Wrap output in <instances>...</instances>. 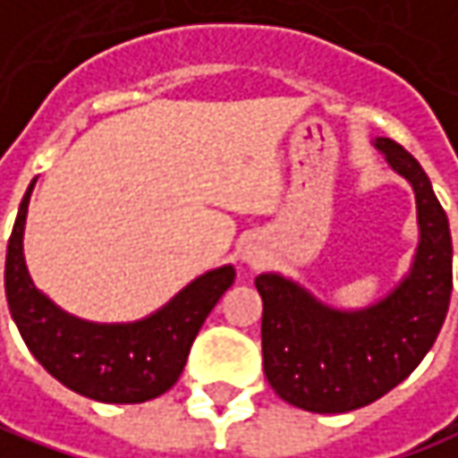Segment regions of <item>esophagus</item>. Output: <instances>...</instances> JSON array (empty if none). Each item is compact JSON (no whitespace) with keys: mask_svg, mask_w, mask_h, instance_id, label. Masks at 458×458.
Here are the masks:
<instances>
[{"mask_svg":"<svg viewBox=\"0 0 458 458\" xmlns=\"http://www.w3.org/2000/svg\"><path fill=\"white\" fill-rule=\"evenodd\" d=\"M241 259H243L246 264H256V261L261 259V250L256 249V246H243V249H241Z\"/></svg>","mask_w":458,"mask_h":458,"instance_id":"esophagus-1","label":"esophagus"}]
</instances>
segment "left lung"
Returning a JSON list of instances; mask_svg holds the SVG:
<instances>
[{"label":"left lung","mask_w":458,"mask_h":458,"mask_svg":"<svg viewBox=\"0 0 458 458\" xmlns=\"http://www.w3.org/2000/svg\"><path fill=\"white\" fill-rule=\"evenodd\" d=\"M415 191L418 249L410 271L379 302L338 310L282 274H259L264 374L274 392L310 412H348L394 389L423 361L451 300V230L423 166L400 143L374 138Z\"/></svg>","instance_id":"obj_1"}]
</instances>
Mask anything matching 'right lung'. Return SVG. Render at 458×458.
Returning <instances> with one entry per match:
<instances>
[{
    "instance_id": "right-lung-1",
    "label": "right lung",
    "mask_w": 458,
    "mask_h": 458,
    "mask_svg": "<svg viewBox=\"0 0 458 458\" xmlns=\"http://www.w3.org/2000/svg\"><path fill=\"white\" fill-rule=\"evenodd\" d=\"M32 187L35 182L20 202L4 267L7 305L22 341L48 374L84 397L132 405L164 394L176 385L197 333L233 284L235 268L225 264L205 271L143 320H81L32 284L22 250Z\"/></svg>"
}]
</instances>
